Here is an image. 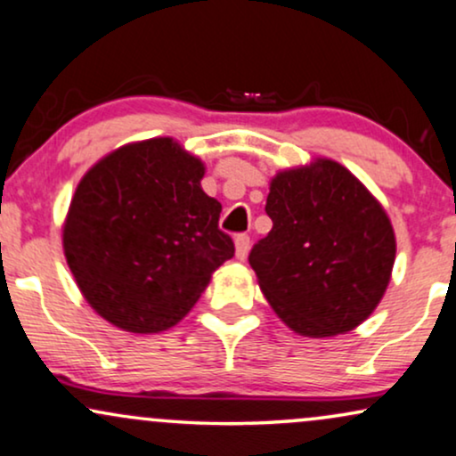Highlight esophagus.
Returning <instances> with one entry per match:
<instances>
[{
    "label": "esophagus",
    "mask_w": 456,
    "mask_h": 456,
    "mask_svg": "<svg viewBox=\"0 0 456 456\" xmlns=\"http://www.w3.org/2000/svg\"><path fill=\"white\" fill-rule=\"evenodd\" d=\"M248 250H250V235L240 233L238 238H235V256L244 261L246 255H248Z\"/></svg>",
    "instance_id": "34e87169"
}]
</instances>
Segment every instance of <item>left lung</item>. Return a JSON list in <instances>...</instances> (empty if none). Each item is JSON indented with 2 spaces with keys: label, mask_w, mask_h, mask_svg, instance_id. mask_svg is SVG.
<instances>
[{
  "label": "left lung",
  "mask_w": 456,
  "mask_h": 456,
  "mask_svg": "<svg viewBox=\"0 0 456 456\" xmlns=\"http://www.w3.org/2000/svg\"><path fill=\"white\" fill-rule=\"evenodd\" d=\"M273 227L248 263L273 312L295 333H346L380 304L391 281L395 233L387 212L346 167L318 159L272 180Z\"/></svg>",
  "instance_id": "left-lung-1"
}]
</instances>
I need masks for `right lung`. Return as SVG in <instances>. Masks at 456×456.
Returning a JSON list of instances; mask_svg holds the SVG:
<instances>
[{
  "label": "right lung",
  "mask_w": 456,
  "mask_h": 456,
  "mask_svg": "<svg viewBox=\"0 0 456 456\" xmlns=\"http://www.w3.org/2000/svg\"><path fill=\"white\" fill-rule=\"evenodd\" d=\"M204 166L169 138L129 144L80 180L63 250L97 314L131 333L166 331L232 259L223 206L201 189Z\"/></svg>",
  "instance_id": "right-lung-1"
}]
</instances>
